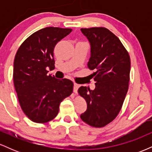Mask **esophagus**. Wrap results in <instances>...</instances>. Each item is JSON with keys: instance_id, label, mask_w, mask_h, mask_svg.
Segmentation results:
<instances>
[{"instance_id": "1", "label": "esophagus", "mask_w": 152, "mask_h": 152, "mask_svg": "<svg viewBox=\"0 0 152 152\" xmlns=\"http://www.w3.org/2000/svg\"><path fill=\"white\" fill-rule=\"evenodd\" d=\"M78 88V85L77 83H74V93H77V91Z\"/></svg>"}]
</instances>
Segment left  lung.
Returning <instances> with one entry per match:
<instances>
[{"label":"left lung","mask_w":152,"mask_h":152,"mask_svg":"<svg viewBox=\"0 0 152 152\" xmlns=\"http://www.w3.org/2000/svg\"><path fill=\"white\" fill-rule=\"evenodd\" d=\"M89 41L88 62L91 76L96 81L94 90L81 86L78 92L85 99L87 109L82 121L93 127L105 126L117 116L128 91L131 69L129 53L121 41L103 27L81 28Z\"/></svg>","instance_id":"obj_1"}]
</instances>
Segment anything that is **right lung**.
Instances as JSON below:
<instances>
[{
  "instance_id": "1",
  "label": "right lung",
  "mask_w": 152,
  "mask_h": 152,
  "mask_svg": "<svg viewBox=\"0 0 152 152\" xmlns=\"http://www.w3.org/2000/svg\"><path fill=\"white\" fill-rule=\"evenodd\" d=\"M71 28L47 27L26 38L15 54L13 82L20 107L36 123H46L58 114L61 102L73 92L74 83L48 74L55 69L53 50Z\"/></svg>"
}]
</instances>
